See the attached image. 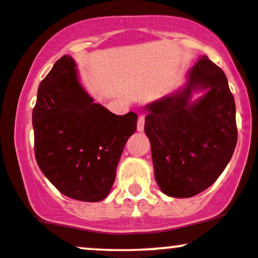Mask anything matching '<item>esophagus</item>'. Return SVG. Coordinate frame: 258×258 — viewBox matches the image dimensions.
<instances>
[{
	"label": "esophagus",
	"instance_id": "34e87169",
	"mask_svg": "<svg viewBox=\"0 0 258 258\" xmlns=\"http://www.w3.org/2000/svg\"><path fill=\"white\" fill-rule=\"evenodd\" d=\"M137 130H138V132H143V130H144V115L143 114H139V116H138Z\"/></svg>",
	"mask_w": 258,
	"mask_h": 258
}]
</instances>
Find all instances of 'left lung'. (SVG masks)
<instances>
[{"label":"left lung","instance_id":"obj_1","mask_svg":"<svg viewBox=\"0 0 258 258\" xmlns=\"http://www.w3.org/2000/svg\"><path fill=\"white\" fill-rule=\"evenodd\" d=\"M200 90L203 96L191 101ZM146 110L144 131L162 193L190 198L214 184L238 139L235 102L222 69L204 55L182 87L147 104Z\"/></svg>","mask_w":258,"mask_h":258}]
</instances>
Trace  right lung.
Here are the masks:
<instances>
[{"mask_svg":"<svg viewBox=\"0 0 258 258\" xmlns=\"http://www.w3.org/2000/svg\"><path fill=\"white\" fill-rule=\"evenodd\" d=\"M137 119L133 111L115 115L94 103L80 82L75 60L64 55L41 81L32 110L38 167L65 197L102 201Z\"/></svg>","mask_w":258,"mask_h":258,"instance_id":"obj_1","label":"right lung"}]
</instances>
